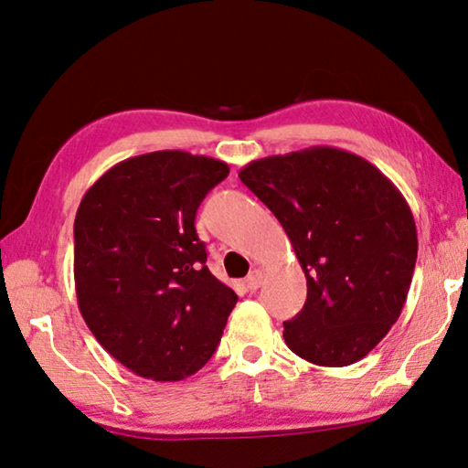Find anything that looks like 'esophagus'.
I'll return each instance as SVG.
<instances>
[{"label": "esophagus", "instance_id": "34e87169", "mask_svg": "<svg viewBox=\"0 0 468 468\" xmlns=\"http://www.w3.org/2000/svg\"><path fill=\"white\" fill-rule=\"evenodd\" d=\"M260 284H261V271L260 270L250 271V276L245 278V288L253 292V291H258Z\"/></svg>", "mask_w": 468, "mask_h": 468}]
</instances>
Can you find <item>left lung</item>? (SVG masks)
Segmentation results:
<instances>
[{
  "label": "left lung",
  "mask_w": 468,
  "mask_h": 468,
  "mask_svg": "<svg viewBox=\"0 0 468 468\" xmlns=\"http://www.w3.org/2000/svg\"><path fill=\"white\" fill-rule=\"evenodd\" d=\"M241 182L292 243L307 278L303 311L284 342L319 367L362 360L399 319L410 292L418 231L403 194L367 159L311 147L245 165Z\"/></svg>",
  "instance_id": "left-lung-1"
}]
</instances>
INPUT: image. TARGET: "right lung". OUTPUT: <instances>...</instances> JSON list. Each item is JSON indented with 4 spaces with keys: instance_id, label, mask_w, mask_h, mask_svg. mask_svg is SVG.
<instances>
[{
    "instance_id": "1",
    "label": "right lung",
    "mask_w": 468,
    "mask_h": 468,
    "mask_svg": "<svg viewBox=\"0 0 468 468\" xmlns=\"http://www.w3.org/2000/svg\"><path fill=\"white\" fill-rule=\"evenodd\" d=\"M229 176L186 151L124 159L75 215V292L101 347L134 375L182 380L210 360L237 294L207 268L197 210Z\"/></svg>"
}]
</instances>
